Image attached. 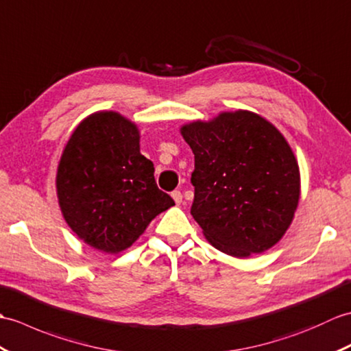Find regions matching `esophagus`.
<instances>
[{
  "instance_id": "esophagus-1",
  "label": "esophagus",
  "mask_w": 351,
  "mask_h": 351,
  "mask_svg": "<svg viewBox=\"0 0 351 351\" xmlns=\"http://www.w3.org/2000/svg\"><path fill=\"white\" fill-rule=\"evenodd\" d=\"M171 197H173V199L176 201V204H177V206H178V204H182L183 195H182V192H180V191H174L173 193H171Z\"/></svg>"
}]
</instances>
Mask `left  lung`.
<instances>
[{
  "instance_id": "8db88e82",
  "label": "left lung",
  "mask_w": 351,
  "mask_h": 351,
  "mask_svg": "<svg viewBox=\"0 0 351 351\" xmlns=\"http://www.w3.org/2000/svg\"><path fill=\"white\" fill-rule=\"evenodd\" d=\"M180 134L195 154L191 208L206 240L234 258L266 252L284 237L300 199V169L275 124L260 114L222 111Z\"/></svg>"
}]
</instances>
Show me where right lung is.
I'll list each match as a JSON object with an SVG mask.
<instances>
[{"label": "right lung", "mask_w": 351, "mask_h": 351, "mask_svg": "<svg viewBox=\"0 0 351 351\" xmlns=\"http://www.w3.org/2000/svg\"><path fill=\"white\" fill-rule=\"evenodd\" d=\"M136 123L96 111L77 124L56 176L58 206L85 245L106 254L130 247L156 216L174 206L159 191L154 165L141 154Z\"/></svg>", "instance_id": "right-lung-1"}]
</instances>
